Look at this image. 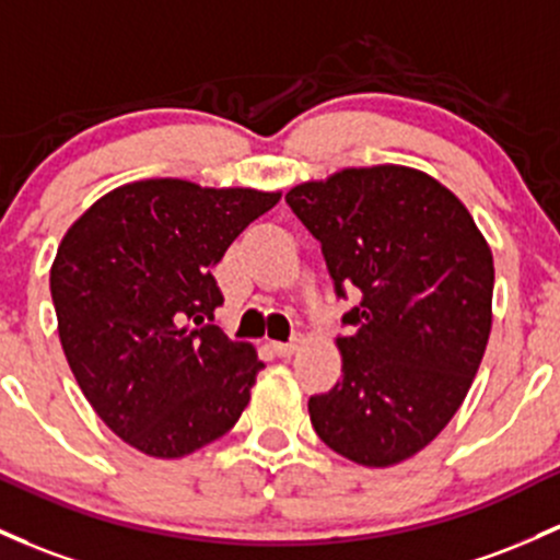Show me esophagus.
<instances>
[{
	"label": "esophagus",
	"mask_w": 560,
	"mask_h": 560,
	"mask_svg": "<svg viewBox=\"0 0 560 560\" xmlns=\"http://www.w3.org/2000/svg\"><path fill=\"white\" fill-rule=\"evenodd\" d=\"M298 348H300L298 337H294V340H290V342H273L276 355H284V359H287V355H292Z\"/></svg>",
	"instance_id": "34e87169"
}]
</instances>
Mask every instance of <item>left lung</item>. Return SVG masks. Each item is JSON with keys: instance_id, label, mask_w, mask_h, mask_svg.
Wrapping results in <instances>:
<instances>
[{"instance_id": "1", "label": "left lung", "mask_w": 560, "mask_h": 560, "mask_svg": "<svg viewBox=\"0 0 560 560\" xmlns=\"http://www.w3.org/2000/svg\"><path fill=\"white\" fill-rule=\"evenodd\" d=\"M287 205L322 244L337 298L342 380L311 396L318 439L366 468L401 463L468 396L491 331L494 262L450 188L409 167L342 170Z\"/></svg>"}]
</instances>
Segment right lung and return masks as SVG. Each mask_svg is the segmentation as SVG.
Segmentation results:
<instances>
[{"instance_id":"obj_1","label":"right lung","mask_w":560,"mask_h":560,"mask_svg":"<svg viewBox=\"0 0 560 560\" xmlns=\"http://www.w3.org/2000/svg\"><path fill=\"white\" fill-rule=\"evenodd\" d=\"M281 194L140 180L97 199L60 242L50 292L92 409L151 457H186L236 425L262 361L210 324L212 268Z\"/></svg>"}]
</instances>
